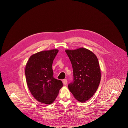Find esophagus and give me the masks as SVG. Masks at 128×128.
<instances>
[{"instance_id": "34e87169", "label": "esophagus", "mask_w": 128, "mask_h": 128, "mask_svg": "<svg viewBox=\"0 0 128 128\" xmlns=\"http://www.w3.org/2000/svg\"><path fill=\"white\" fill-rule=\"evenodd\" d=\"M63 84H64V85L67 84V80L66 79H64V80H63Z\"/></svg>"}]
</instances>
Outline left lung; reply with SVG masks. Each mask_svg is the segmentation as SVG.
Here are the masks:
<instances>
[{
    "label": "left lung",
    "mask_w": 128,
    "mask_h": 128,
    "mask_svg": "<svg viewBox=\"0 0 128 128\" xmlns=\"http://www.w3.org/2000/svg\"><path fill=\"white\" fill-rule=\"evenodd\" d=\"M73 68V80L68 86L74 98L84 102L96 92L101 80L98 60L90 50L82 48L65 50Z\"/></svg>",
    "instance_id": "8db88e82"
}]
</instances>
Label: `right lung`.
<instances>
[{
  "instance_id": "add662e5",
  "label": "right lung",
  "mask_w": 128,
  "mask_h": 128,
  "mask_svg": "<svg viewBox=\"0 0 128 128\" xmlns=\"http://www.w3.org/2000/svg\"><path fill=\"white\" fill-rule=\"evenodd\" d=\"M59 50H52L38 52L32 55L25 67L28 88L33 96L40 102L52 103L63 84L53 76L52 64Z\"/></svg>"
}]
</instances>
